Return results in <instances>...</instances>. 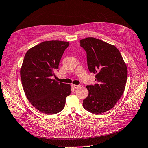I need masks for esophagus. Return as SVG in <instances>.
Masks as SVG:
<instances>
[{"label": "esophagus", "instance_id": "1", "mask_svg": "<svg viewBox=\"0 0 148 148\" xmlns=\"http://www.w3.org/2000/svg\"><path fill=\"white\" fill-rule=\"evenodd\" d=\"M71 86H72V87L73 88H79V87H80V85H75V84H72L71 85Z\"/></svg>", "mask_w": 148, "mask_h": 148}]
</instances>
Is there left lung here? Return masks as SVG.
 <instances>
[{"label": "left lung", "mask_w": 148, "mask_h": 148, "mask_svg": "<svg viewBox=\"0 0 148 148\" xmlns=\"http://www.w3.org/2000/svg\"><path fill=\"white\" fill-rule=\"evenodd\" d=\"M80 44L87 52L88 69L96 74L97 82L86 87L88 95L83 100V107L93 114L105 112L114 106L124 92L126 64L113 45L94 37L81 39Z\"/></svg>", "instance_id": "8db88e82"}]
</instances>
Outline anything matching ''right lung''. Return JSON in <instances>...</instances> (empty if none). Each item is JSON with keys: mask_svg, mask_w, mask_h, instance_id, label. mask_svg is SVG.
I'll use <instances>...</instances> for the list:
<instances>
[{"mask_svg": "<svg viewBox=\"0 0 148 148\" xmlns=\"http://www.w3.org/2000/svg\"><path fill=\"white\" fill-rule=\"evenodd\" d=\"M69 45L60 40L43 42L28 50L24 58L20 69L24 92L32 105L44 114L63 110L71 93L70 84L51 79Z\"/></svg>", "mask_w": 148, "mask_h": 148, "instance_id": "1", "label": "right lung"}]
</instances>
